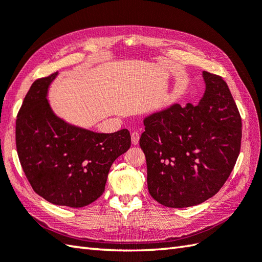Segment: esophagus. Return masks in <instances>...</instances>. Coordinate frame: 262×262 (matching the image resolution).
Masks as SVG:
<instances>
[{
	"label": "esophagus",
	"mask_w": 262,
	"mask_h": 262,
	"mask_svg": "<svg viewBox=\"0 0 262 262\" xmlns=\"http://www.w3.org/2000/svg\"><path fill=\"white\" fill-rule=\"evenodd\" d=\"M138 142H140V134L137 132H133L132 133V143L134 145H137Z\"/></svg>",
	"instance_id": "34e87169"
}]
</instances>
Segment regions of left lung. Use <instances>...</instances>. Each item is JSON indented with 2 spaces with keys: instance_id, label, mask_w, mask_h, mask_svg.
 Wrapping results in <instances>:
<instances>
[{
  "instance_id": "obj_1",
  "label": "left lung",
  "mask_w": 262,
  "mask_h": 262,
  "mask_svg": "<svg viewBox=\"0 0 262 262\" xmlns=\"http://www.w3.org/2000/svg\"><path fill=\"white\" fill-rule=\"evenodd\" d=\"M203 75L199 104H173L144 119L140 145L148 192L166 207H190L213 197L240 154L242 121L230 89L220 75Z\"/></svg>"
}]
</instances>
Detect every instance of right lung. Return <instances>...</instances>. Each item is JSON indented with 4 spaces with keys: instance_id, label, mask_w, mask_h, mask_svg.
I'll return each mask as SVG.
<instances>
[{
    "instance_id": "add662e5",
    "label": "right lung",
    "mask_w": 262,
    "mask_h": 262,
    "mask_svg": "<svg viewBox=\"0 0 262 262\" xmlns=\"http://www.w3.org/2000/svg\"><path fill=\"white\" fill-rule=\"evenodd\" d=\"M56 75L36 80L26 94L15 122L16 152L39 196L55 205L84 207L103 193L110 166L130 147V134H99L57 118L46 99Z\"/></svg>"
}]
</instances>
